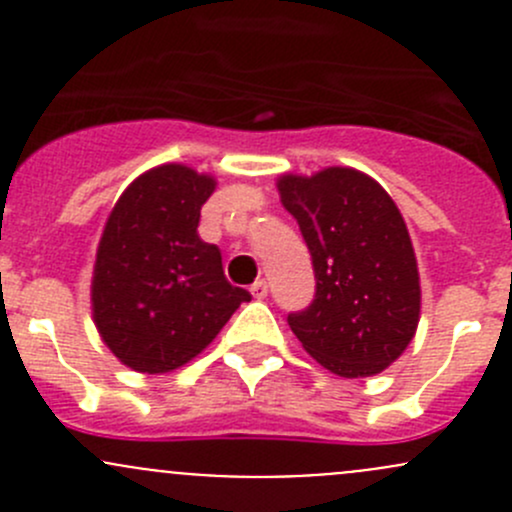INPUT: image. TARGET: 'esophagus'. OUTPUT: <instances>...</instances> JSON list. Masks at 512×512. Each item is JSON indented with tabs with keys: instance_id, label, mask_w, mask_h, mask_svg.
I'll return each mask as SVG.
<instances>
[{
	"instance_id": "1",
	"label": "esophagus",
	"mask_w": 512,
	"mask_h": 512,
	"mask_svg": "<svg viewBox=\"0 0 512 512\" xmlns=\"http://www.w3.org/2000/svg\"><path fill=\"white\" fill-rule=\"evenodd\" d=\"M250 292H252V297H255V299H265L267 297V282L265 280H257L255 285L250 287Z\"/></svg>"
}]
</instances>
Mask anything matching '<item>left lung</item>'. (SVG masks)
Returning <instances> with one entry per match:
<instances>
[{"instance_id": "left-lung-1", "label": "left lung", "mask_w": 512, "mask_h": 512, "mask_svg": "<svg viewBox=\"0 0 512 512\" xmlns=\"http://www.w3.org/2000/svg\"><path fill=\"white\" fill-rule=\"evenodd\" d=\"M277 190L317 277L314 302L287 317L294 337L332 374H381L421 319V277L399 208L374 178L344 165L285 173Z\"/></svg>"}]
</instances>
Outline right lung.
Returning a JSON list of instances; mask_svg holds the SVG:
<instances>
[{"label":"right lung","mask_w":512,"mask_h":512,"mask_svg":"<svg viewBox=\"0 0 512 512\" xmlns=\"http://www.w3.org/2000/svg\"><path fill=\"white\" fill-rule=\"evenodd\" d=\"M218 180L183 163L138 175L98 240L91 314L103 344L141 374H168L203 352L250 292L225 280L200 240V208Z\"/></svg>","instance_id":"add662e5"}]
</instances>
